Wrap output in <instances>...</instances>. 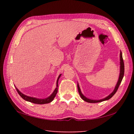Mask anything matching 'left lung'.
Returning <instances> with one entry per match:
<instances>
[{
    "label": "left lung",
    "instance_id": "8db88e82",
    "mask_svg": "<svg viewBox=\"0 0 134 134\" xmlns=\"http://www.w3.org/2000/svg\"><path fill=\"white\" fill-rule=\"evenodd\" d=\"M124 63L123 58H122V52L121 51V53H120V74H119L118 81L116 85V86H115L114 90H113V91L109 95V96L106 97L105 98L100 99V100H92V99H88V98H87V97L84 96V95L82 94V93H81L80 88V87H79V84L77 83L78 91H79V94H80V96H81V98L83 100H85V102H89V103H98V102H101L109 100V99H110L111 97L113 96V95L116 93V92H117L118 89V87L120 85V84H121V81L122 80V79H123V77H124Z\"/></svg>",
    "mask_w": 134,
    "mask_h": 134
}]
</instances>
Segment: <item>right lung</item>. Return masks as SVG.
<instances>
[{"label": "right lung", "mask_w": 134, "mask_h": 134, "mask_svg": "<svg viewBox=\"0 0 134 134\" xmlns=\"http://www.w3.org/2000/svg\"><path fill=\"white\" fill-rule=\"evenodd\" d=\"M61 75H62V74H60V76H58V77L57 79V87L55 88V89L54 90V91L53 92V93H52L49 97H47V98L41 99L35 98V97H29V96H26V95H25L23 93H22L20 92L16 87H15L16 89L18 94H19L20 96H21V97H22V99H24L25 100H26V101H28V102H29L35 103V104H40V105H42V104H46V103H50L53 100L54 97H55V96H56V94L57 93L58 87V81L59 79H60V77Z\"/></svg>", "instance_id": "1"}]
</instances>
